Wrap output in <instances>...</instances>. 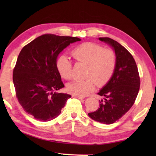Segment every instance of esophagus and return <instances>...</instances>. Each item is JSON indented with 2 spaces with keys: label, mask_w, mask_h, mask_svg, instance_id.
<instances>
[{
  "label": "esophagus",
  "mask_w": 156,
  "mask_h": 156,
  "mask_svg": "<svg viewBox=\"0 0 156 156\" xmlns=\"http://www.w3.org/2000/svg\"><path fill=\"white\" fill-rule=\"evenodd\" d=\"M73 97H75V98H77V99H84V97H80V96H76V95H73L72 96Z\"/></svg>",
  "instance_id": "esophagus-1"
}]
</instances>
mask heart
Instances as JSON below:
<instances>
[{
  "mask_svg": "<svg viewBox=\"0 0 156 156\" xmlns=\"http://www.w3.org/2000/svg\"><path fill=\"white\" fill-rule=\"evenodd\" d=\"M71 55L77 62L87 65L85 77L67 85L68 92L84 97L95 89L96 85L103 87L112 79L117 65L116 52L112 49H104L94 42H87L79 44L71 51ZM57 72L66 80L72 77V63L65 55L56 61Z\"/></svg>",
  "mask_w": 156,
  "mask_h": 156,
  "instance_id": "1",
  "label": "heart"
}]
</instances>
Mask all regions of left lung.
I'll return each mask as SVG.
<instances>
[{
  "instance_id": "1",
  "label": "left lung",
  "mask_w": 156,
  "mask_h": 156,
  "mask_svg": "<svg viewBox=\"0 0 156 156\" xmlns=\"http://www.w3.org/2000/svg\"><path fill=\"white\" fill-rule=\"evenodd\" d=\"M99 40L114 48L117 65L112 79L97 94L103 97L99 101V109L88 115L98 122L111 124L121 119L133 105L140 80L135 59L124 47L107 37H99Z\"/></svg>"
}]
</instances>
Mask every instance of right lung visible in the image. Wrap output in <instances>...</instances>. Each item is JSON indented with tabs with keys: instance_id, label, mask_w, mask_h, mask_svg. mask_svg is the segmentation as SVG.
I'll use <instances>...</instances> for the list:
<instances>
[{
	"instance_id": "1",
	"label": "right lung",
	"mask_w": 156,
	"mask_h": 156,
	"mask_svg": "<svg viewBox=\"0 0 156 156\" xmlns=\"http://www.w3.org/2000/svg\"><path fill=\"white\" fill-rule=\"evenodd\" d=\"M76 37L44 34L23 47L13 69L18 101L28 114L40 121L58 116L71 95L57 93L65 87L56 67L57 57Z\"/></svg>"
}]
</instances>
